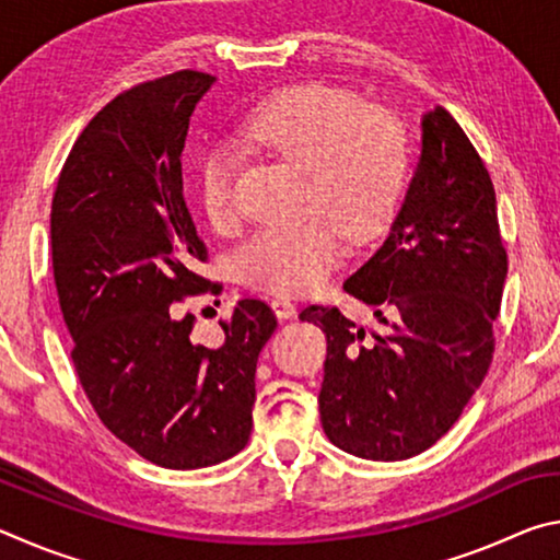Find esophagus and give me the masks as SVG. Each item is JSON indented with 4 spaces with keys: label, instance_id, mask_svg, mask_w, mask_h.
Returning <instances> with one entry per match:
<instances>
[{
    "label": "esophagus",
    "instance_id": "1",
    "mask_svg": "<svg viewBox=\"0 0 560 560\" xmlns=\"http://www.w3.org/2000/svg\"><path fill=\"white\" fill-rule=\"evenodd\" d=\"M271 311L277 314V318H283V320L296 316V306H293V303L283 296H277L271 301Z\"/></svg>",
    "mask_w": 560,
    "mask_h": 560
}]
</instances>
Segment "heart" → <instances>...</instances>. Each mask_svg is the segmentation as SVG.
Returning a JSON list of instances; mask_svg holds the SVG:
<instances>
[{
    "label": "heart",
    "instance_id": "b5f03b06",
    "mask_svg": "<svg viewBox=\"0 0 560 560\" xmlns=\"http://www.w3.org/2000/svg\"><path fill=\"white\" fill-rule=\"evenodd\" d=\"M234 140L308 175L311 214L264 226L236 254L240 277L271 293H306L343 254V232L363 242L390 220L405 183V136L393 113L330 86H301L264 103ZM236 158L214 148L197 170L200 200L214 226L236 220Z\"/></svg>",
    "mask_w": 560,
    "mask_h": 560
}]
</instances>
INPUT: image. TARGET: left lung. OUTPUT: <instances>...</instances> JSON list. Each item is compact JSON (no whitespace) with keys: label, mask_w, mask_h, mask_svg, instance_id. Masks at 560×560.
Instances as JSON below:
<instances>
[{"label":"left lung","mask_w":560,"mask_h":560,"mask_svg":"<svg viewBox=\"0 0 560 560\" xmlns=\"http://www.w3.org/2000/svg\"><path fill=\"white\" fill-rule=\"evenodd\" d=\"M506 269L491 177L459 122L434 106L420 118V158L390 232L343 283L377 326L338 308L301 311L328 340L326 438L397 462L450 432L489 371Z\"/></svg>","instance_id":"left-lung-1"}]
</instances>
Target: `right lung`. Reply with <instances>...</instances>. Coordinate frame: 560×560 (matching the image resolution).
<instances>
[{
	"label": "right lung",
	"instance_id": "obj_1",
	"mask_svg": "<svg viewBox=\"0 0 560 560\" xmlns=\"http://www.w3.org/2000/svg\"><path fill=\"white\" fill-rule=\"evenodd\" d=\"M214 81L177 71L113 98L75 140L51 202L54 281L83 393L118 440L167 469L244 450L257 360L277 330L267 303L242 299L222 346L207 348L177 306L214 285L197 273L207 249L179 163Z\"/></svg>",
	"mask_w": 560,
	"mask_h": 560
}]
</instances>
